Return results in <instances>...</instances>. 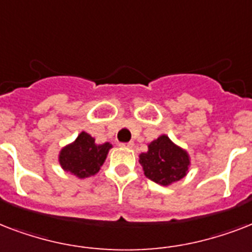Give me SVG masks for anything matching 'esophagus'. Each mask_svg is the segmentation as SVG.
Listing matches in <instances>:
<instances>
[{"label":"esophagus","instance_id":"1","mask_svg":"<svg viewBox=\"0 0 252 252\" xmlns=\"http://www.w3.org/2000/svg\"><path fill=\"white\" fill-rule=\"evenodd\" d=\"M121 146L125 148H132L134 147V143H132V142H128V143H121Z\"/></svg>","mask_w":252,"mask_h":252}]
</instances>
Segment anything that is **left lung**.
Here are the masks:
<instances>
[{
	"mask_svg": "<svg viewBox=\"0 0 252 252\" xmlns=\"http://www.w3.org/2000/svg\"><path fill=\"white\" fill-rule=\"evenodd\" d=\"M144 175L160 185H171L187 175L190 164L188 153L176 146L167 135H160L148 144L147 153L139 155Z\"/></svg>",
	"mask_w": 252,
	"mask_h": 252,
	"instance_id": "8db88e82",
	"label": "left lung"
}]
</instances>
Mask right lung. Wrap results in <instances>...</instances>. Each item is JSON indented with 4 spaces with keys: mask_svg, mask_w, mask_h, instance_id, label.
Listing matches in <instances>:
<instances>
[{
    "mask_svg": "<svg viewBox=\"0 0 252 252\" xmlns=\"http://www.w3.org/2000/svg\"><path fill=\"white\" fill-rule=\"evenodd\" d=\"M112 144H95L94 138L88 132H80L73 143L68 144L59 154V163L62 168L71 172L79 179L93 176L104 164Z\"/></svg>",
    "mask_w": 252,
    "mask_h": 252,
    "instance_id": "add662e5",
    "label": "right lung"
}]
</instances>
